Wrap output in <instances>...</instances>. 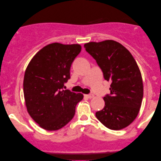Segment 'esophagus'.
Here are the masks:
<instances>
[{"label": "esophagus", "instance_id": "esophagus-1", "mask_svg": "<svg viewBox=\"0 0 161 161\" xmlns=\"http://www.w3.org/2000/svg\"><path fill=\"white\" fill-rule=\"evenodd\" d=\"M84 96H85L86 98L91 99V98H92V97H94V94H85Z\"/></svg>", "mask_w": 161, "mask_h": 161}]
</instances>
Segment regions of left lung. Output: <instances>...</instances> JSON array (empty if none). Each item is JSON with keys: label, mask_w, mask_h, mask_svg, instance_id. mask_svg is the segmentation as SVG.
Instances as JSON below:
<instances>
[{"label": "left lung", "mask_w": 161, "mask_h": 161, "mask_svg": "<svg viewBox=\"0 0 161 161\" xmlns=\"http://www.w3.org/2000/svg\"><path fill=\"white\" fill-rule=\"evenodd\" d=\"M86 52L96 60L105 80L111 82L105 106L96 117L108 128L118 130L133 122L143 99V82L137 63L128 50L114 40L89 42Z\"/></svg>", "instance_id": "left-lung-1"}]
</instances>
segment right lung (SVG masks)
Masks as SVG:
<instances>
[{
  "label": "right lung",
  "mask_w": 161,
  "mask_h": 161,
  "mask_svg": "<svg viewBox=\"0 0 161 161\" xmlns=\"http://www.w3.org/2000/svg\"><path fill=\"white\" fill-rule=\"evenodd\" d=\"M80 45L50 44L33 57L25 70L23 92L28 114L39 126L57 130L74 117L83 94L64 90ZM65 89V88H64Z\"/></svg>",
  "instance_id": "obj_1"
}]
</instances>
